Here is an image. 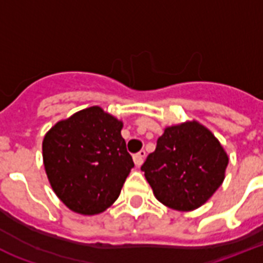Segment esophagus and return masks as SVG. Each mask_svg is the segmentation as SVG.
<instances>
[{"mask_svg":"<svg viewBox=\"0 0 263 263\" xmlns=\"http://www.w3.org/2000/svg\"><path fill=\"white\" fill-rule=\"evenodd\" d=\"M144 156H146V152H144V150H140L139 153H136L135 156H134V162H135L136 166H140V165L143 164Z\"/></svg>","mask_w":263,"mask_h":263,"instance_id":"34e87169","label":"esophagus"}]
</instances>
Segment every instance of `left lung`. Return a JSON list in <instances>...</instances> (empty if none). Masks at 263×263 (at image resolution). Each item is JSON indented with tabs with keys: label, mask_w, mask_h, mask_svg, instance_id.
<instances>
[{
	"label": "left lung",
	"mask_w": 263,
	"mask_h": 263,
	"mask_svg": "<svg viewBox=\"0 0 263 263\" xmlns=\"http://www.w3.org/2000/svg\"><path fill=\"white\" fill-rule=\"evenodd\" d=\"M227 165L220 142L194 121L166 128L140 169L161 203L190 212L217 191Z\"/></svg>",
	"instance_id": "left-lung-1"
}]
</instances>
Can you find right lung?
I'll list each match as a JSON object with an SVG mask.
<instances>
[{
    "mask_svg": "<svg viewBox=\"0 0 263 263\" xmlns=\"http://www.w3.org/2000/svg\"><path fill=\"white\" fill-rule=\"evenodd\" d=\"M123 123L99 106L60 121L43 139V164L60 199L80 214L106 210L134 168Z\"/></svg>",
    "mask_w": 263,
    "mask_h": 263,
    "instance_id": "obj_1",
    "label": "right lung"
}]
</instances>
